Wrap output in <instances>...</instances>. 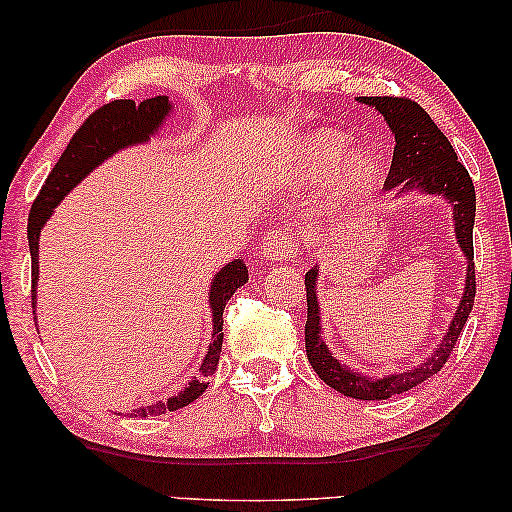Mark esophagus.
<instances>
[{"instance_id":"obj_1","label":"esophagus","mask_w":512,"mask_h":512,"mask_svg":"<svg viewBox=\"0 0 512 512\" xmlns=\"http://www.w3.org/2000/svg\"><path fill=\"white\" fill-rule=\"evenodd\" d=\"M298 251V242L289 226H275L268 230L261 242V254L265 261H286Z\"/></svg>"}]
</instances>
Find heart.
I'll list each match as a JSON object with an SVG mask.
<instances>
[{
	"instance_id": "b5f03b06",
	"label": "heart",
	"mask_w": 512,
	"mask_h": 512,
	"mask_svg": "<svg viewBox=\"0 0 512 512\" xmlns=\"http://www.w3.org/2000/svg\"><path fill=\"white\" fill-rule=\"evenodd\" d=\"M347 146V137L340 135V132H317L307 139L303 151H300V163H303L307 170L312 172H321L326 170L328 165L335 163V158L345 151ZM377 170V160L370 151L366 149H356L349 153V156L342 160L338 179H335L333 191L347 198V195L359 193L361 188H366L370 184V179L375 177Z\"/></svg>"
}]
</instances>
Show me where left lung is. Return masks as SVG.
<instances>
[{"label": "left lung", "mask_w": 512, "mask_h": 512, "mask_svg": "<svg viewBox=\"0 0 512 512\" xmlns=\"http://www.w3.org/2000/svg\"><path fill=\"white\" fill-rule=\"evenodd\" d=\"M363 104H370L384 116L391 132L396 137L394 158L384 181V188H422L429 195H445L454 207V233L461 251L468 258L466 272V289L461 296L459 310L454 312V319L447 335L443 338L431 359H426L422 366L410 370V373H398L387 377H366L354 373L345 366H340L338 359H333L328 347L321 340L319 326V303H317V270H310L305 275L307 289V321H305V352L310 359L314 373L324 380L328 387H333L340 394L349 398H361V401H384L396 394H403L412 387L429 380L445 366L450 354L457 345L459 333L464 331L468 314L473 310L475 300V261H473V221H475V188L473 179L464 165L457 160L452 144L438 130V125L431 121V116L419 107L410 97H363Z\"/></svg>", "instance_id": "1"}]
</instances>
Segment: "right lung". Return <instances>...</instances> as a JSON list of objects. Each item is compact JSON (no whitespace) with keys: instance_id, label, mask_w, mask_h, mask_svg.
<instances>
[{"instance_id":"right-lung-1","label":"right lung","mask_w":512,"mask_h":512,"mask_svg":"<svg viewBox=\"0 0 512 512\" xmlns=\"http://www.w3.org/2000/svg\"><path fill=\"white\" fill-rule=\"evenodd\" d=\"M170 114V102L167 97H151L142 104H135L132 100H114L104 107L95 109L86 121L81 123V128L74 132L69 139L67 149L62 151V156L55 167L48 174V179L41 186L37 200L32 202L30 219H27V240H30V256H32V307L37 303V277H39V233L44 228L48 216H51L53 207L86 177V174L102 163L104 158H109L111 153L130 144H142L149 139V135L156 132L160 121ZM249 270L240 258H235L233 263H228L226 268H221L219 275L212 282V293H209V303H212V321H214V333H212V345L200 366V377L193 380L188 387L181 391L179 396L167 398V401H158L153 405H144V408L132 410L130 415L135 417H149V415H165V412L179 410L184 405L193 403L202 391L207 389L205 382L209 375H214L216 366H219V354L223 345V310L230 296L247 284Z\"/></svg>"}]
</instances>
